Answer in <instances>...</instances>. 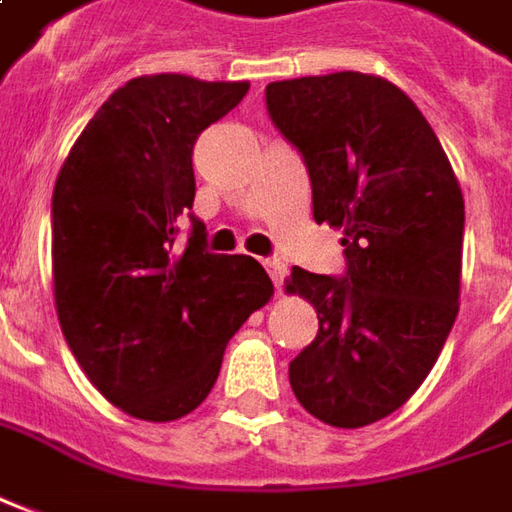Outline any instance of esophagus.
<instances>
[{
  "label": "esophagus",
  "instance_id": "34e87169",
  "mask_svg": "<svg viewBox=\"0 0 512 512\" xmlns=\"http://www.w3.org/2000/svg\"><path fill=\"white\" fill-rule=\"evenodd\" d=\"M263 266H266V271H269V277L274 280V285L280 288V285L285 283V277H288V266H285V260H280V257H266V260H263Z\"/></svg>",
  "mask_w": 512,
  "mask_h": 512
}]
</instances>
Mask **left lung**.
Instances as JSON below:
<instances>
[{
    "instance_id": "8db88e82",
    "label": "left lung",
    "mask_w": 512,
    "mask_h": 512,
    "mask_svg": "<svg viewBox=\"0 0 512 512\" xmlns=\"http://www.w3.org/2000/svg\"><path fill=\"white\" fill-rule=\"evenodd\" d=\"M311 176L314 221L344 232L342 277L291 269L319 333L288 364L297 401L358 429L415 395L457 319L465 204L437 134L395 83L333 72L266 86Z\"/></svg>"
}]
</instances>
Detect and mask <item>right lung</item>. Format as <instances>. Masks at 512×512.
<instances>
[{"mask_svg":"<svg viewBox=\"0 0 512 512\" xmlns=\"http://www.w3.org/2000/svg\"><path fill=\"white\" fill-rule=\"evenodd\" d=\"M249 83L148 75L120 86L66 156L52 190V283L66 344L100 395L165 423L210 395L227 342L269 302L255 257L207 252L193 215L198 134ZM190 214L188 246H175Z\"/></svg>","mask_w":512,"mask_h":512,"instance_id":"1","label":"right lung"}]
</instances>
